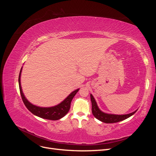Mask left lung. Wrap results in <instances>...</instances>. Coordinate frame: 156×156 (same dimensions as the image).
Returning <instances> with one entry per match:
<instances>
[{"instance_id": "1", "label": "left lung", "mask_w": 156, "mask_h": 156, "mask_svg": "<svg viewBox=\"0 0 156 156\" xmlns=\"http://www.w3.org/2000/svg\"><path fill=\"white\" fill-rule=\"evenodd\" d=\"M90 100L92 102V112L94 117L99 120H100L104 123L109 124V123H116V122H119L120 121L124 120L127 118L130 117L133 115H134L136 111L129 113L127 115H112V114H107L102 112L100 108H98L96 101L95 99L94 98L93 96L90 94Z\"/></svg>"}]
</instances>
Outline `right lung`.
Returning a JSON list of instances; mask_svg holds the SVG:
<instances>
[{
    "instance_id": "right-lung-1",
    "label": "right lung",
    "mask_w": 156,
    "mask_h": 156,
    "mask_svg": "<svg viewBox=\"0 0 156 156\" xmlns=\"http://www.w3.org/2000/svg\"><path fill=\"white\" fill-rule=\"evenodd\" d=\"M22 72V68L21 69L20 75H19V86H20V90L21 96V98L25 105L30 111L33 115L44 119H48L51 120H57L60 119L61 118L64 117L68 112L71 102L72 99L75 96V94L79 91V89L75 90L73 92L71 93L65 99V100L59 103L58 105L51 107H40L34 105H32L31 103L27 100V98L23 94L22 88L21 86V73Z\"/></svg>"
}]
</instances>
